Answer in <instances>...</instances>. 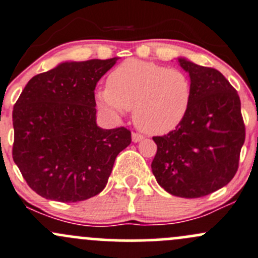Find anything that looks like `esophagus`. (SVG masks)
I'll return each mask as SVG.
<instances>
[{"instance_id": "1", "label": "esophagus", "mask_w": 258, "mask_h": 258, "mask_svg": "<svg viewBox=\"0 0 258 258\" xmlns=\"http://www.w3.org/2000/svg\"><path fill=\"white\" fill-rule=\"evenodd\" d=\"M143 139H144V138H143V135L138 134V133H133V134H132V140L134 143L140 142V140H143Z\"/></svg>"}]
</instances>
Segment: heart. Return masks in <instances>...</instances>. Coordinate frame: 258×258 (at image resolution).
I'll use <instances>...</instances> for the list:
<instances>
[{
    "instance_id": "heart-1",
    "label": "heart",
    "mask_w": 258,
    "mask_h": 258,
    "mask_svg": "<svg viewBox=\"0 0 258 258\" xmlns=\"http://www.w3.org/2000/svg\"><path fill=\"white\" fill-rule=\"evenodd\" d=\"M192 87L185 72L147 60H124L108 77V87L97 94L99 105L113 116L133 108L142 132L161 135L171 132L186 115Z\"/></svg>"
}]
</instances>
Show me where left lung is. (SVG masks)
<instances>
[{"instance_id":"1","label":"left lung","mask_w":258,"mask_h":258,"mask_svg":"<svg viewBox=\"0 0 258 258\" xmlns=\"http://www.w3.org/2000/svg\"><path fill=\"white\" fill-rule=\"evenodd\" d=\"M177 62L190 76L191 103L176 129L153 138L158 150L151 170L171 195L203 198L227 185L237 171L246 135L241 102L217 70L185 58Z\"/></svg>"}]
</instances>
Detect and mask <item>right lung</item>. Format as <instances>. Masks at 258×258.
<instances>
[{"label":"right lung","mask_w":258,"mask_h":258,"mask_svg":"<svg viewBox=\"0 0 258 258\" xmlns=\"http://www.w3.org/2000/svg\"><path fill=\"white\" fill-rule=\"evenodd\" d=\"M116 59L60 63L34 76L16 102L13 161L42 198L77 203L98 195L132 143L130 130L95 121V87Z\"/></svg>","instance_id":"obj_1"}]
</instances>
